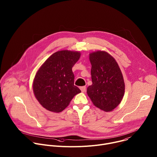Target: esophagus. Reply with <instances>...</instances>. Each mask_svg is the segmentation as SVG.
I'll return each instance as SVG.
<instances>
[{
  "label": "esophagus",
  "instance_id": "esophagus-1",
  "mask_svg": "<svg viewBox=\"0 0 157 157\" xmlns=\"http://www.w3.org/2000/svg\"><path fill=\"white\" fill-rule=\"evenodd\" d=\"M80 89H81L82 93H85L86 91V86H82L80 87Z\"/></svg>",
  "mask_w": 157,
  "mask_h": 157
}]
</instances>
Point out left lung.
<instances>
[{"label":"left lung","instance_id":"1","mask_svg":"<svg viewBox=\"0 0 157 157\" xmlns=\"http://www.w3.org/2000/svg\"><path fill=\"white\" fill-rule=\"evenodd\" d=\"M92 85L87 94L93 104L105 112L114 109L125 93L123 76L116 59L107 52L97 51L89 54Z\"/></svg>","mask_w":157,"mask_h":157}]
</instances>
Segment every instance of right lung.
Listing matches in <instances>:
<instances>
[{
    "instance_id": "1",
    "label": "right lung",
    "mask_w": 157,
    "mask_h": 157,
    "mask_svg": "<svg viewBox=\"0 0 157 157\" xmlns=\"http://www.w3.org/2000/svg\"><path fill=\"white\" fill-rule=\"evenodd\" d=\"M81 53L61 50L52 55L36 73L33 90L39 103L47 110L60 113L81 91L74 85L73 66Z\"/></svg>"
}]
</instances>
